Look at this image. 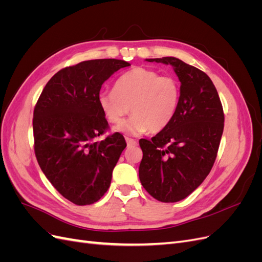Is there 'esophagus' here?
<instances>
[{
    "label": "esophagus",
    "mask_w": 262,
    "mask_h": 262,
    "mask_svg": "<svg viewBox=\"0 0 262 262\" xmlns=\"http://www.w3.org/2000/svg\"><path fill=\"white\" fill-rule=\"evenodd\" d=\"M125 141H126V144H128V146H134V145L138 144L136 140L130 139V138H125Z\"/></svg>",
    "instance_id": "34e87169"
}]
</instances>
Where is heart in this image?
<instances>
[{"label": "heart", "mask_w": 262, "mask_h": 262, "mask_svg": "<svg viewBox=\"0 0 262 262\" xmlns=\"http://www.w3.org/2000/svg\"><path fill=\"white\" fill-rule=\"evenodd\" d=\"M180 95L176 77L134 68L118 78L114 91L99 95L98 104L107 120L116 125L123 122L131 108L133 116L118 130L138 136L164 130L177 113Z\"/></svg>", "instance_id": "heart-1"}]
</instances>
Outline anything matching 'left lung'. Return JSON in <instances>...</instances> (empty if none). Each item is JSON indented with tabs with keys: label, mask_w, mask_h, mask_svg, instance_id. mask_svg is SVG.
Instances as JSON below:
<instances>
[{
	"label": "left lung",
	"mask_w": 262,
	"mask_h": 262,
	"mask_svg": "<svg viewBox=\"0 0 262 262\" xmlns=\"http://www.w3.org/2000/svg\"><path fill=\"white\" fill-rule=\"evenodd\" d=\"M146 61L170 64L181 95L171 122L150 141L140 140L139 177L154 199L177 202L193 192L213 167L224 129L223 107L203 71L173 57Z\"/></svg>",
	"instance_id": "1"
}]
</instances>
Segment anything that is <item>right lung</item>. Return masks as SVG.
I'll return each mask as SVG.
<instances>
[{
    "label": "right lung",
    "mask_w": 262,
    "mask_h": 262,
    "mask_svg": "<svg viewBox=\"0 0 262 262\" xmlns=\"http://www.w3.org/2000/svg\"><path fill=\"white\" fill-rule=\"evenodd\" d=\"M130 63L117 59L83 61L55 73L34 109V148L52 186L77 205L97 202L108 190L126 143L108 129L98 104L101 85Z\"/></svg>",
    "instance_id": "obj_1"
}]
</instances>
